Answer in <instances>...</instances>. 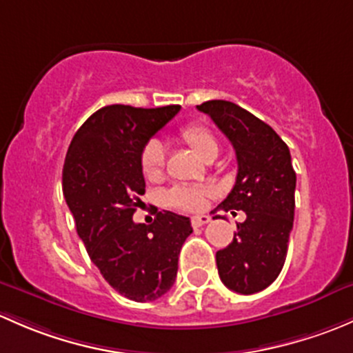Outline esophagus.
<instances>
[{"label": "esophagus", "mask_w": 353, "mask_h": 353, "mask_svg": "<svg viewBox=\"0 0 353 353\" xmlns=\"http://www.w3.org/2000/svg\"><path fill=\"white\" fill-rule=\"evenodd\" d=\"M210 221L209 216H197L192 219V228H201L203 224H207Z\"/></svg>", "instance_id": "esophagus-1"}]
</instances>
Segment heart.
I'll list each match as a JSON object with an SVG mask.
<instances>
[{
	"mask_svg": "<svg viewBox=\"0 0 353 353\" xmlns=\"http://www.w3.org/2000/svg\"><path fill=\"white\" fill-rule=\"evenodd\" d=\"M180 137L201 156L203 161L210 156H217V151H219V143H217L216 136L201 123H188V125L181 127ZM165 161L166 152L163 144L159 141H150L141 154L143 172L151 178L159 176L165 168ZM210 195H212V190L209 187H175L166 194L165 199L166 203L173 209L183 210V212H199L205 207L207 199Z\"/></svg>",
	"mask_w": 353,
	"mask_h": 353,
	"instance_id": "heart-1",
	"label": "heart"
}]
</instances>
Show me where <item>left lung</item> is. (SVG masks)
<instances>
[{
  "instance_id": "left-lung-1",
  "label": "left lung",
  "mask_w": 353,
  "mask_h": 353,
  "mask_svg": "<svg viewBox=\"0 0 353 353\" xmlns=\"http://www.w3.org/2000/svg\"><path fill=\"white\" fill-rule=\"evenodd\" d=\"M197 108L236 151V183L219 207L246 212L232 241L216 253L217 272L234 292H260L281 274L292 231L296 172L289 148L268 123L232 101L209 100Z\"/></svg>"
}]
</instances>
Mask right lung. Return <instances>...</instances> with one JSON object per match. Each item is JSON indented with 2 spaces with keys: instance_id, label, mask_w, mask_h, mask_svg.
<instances>
[{
  "instance_id": "add662e5",
  "label": "right lung",
  "mask_w": 353,
  "mask_h": 353,
  "mask_svg": "<svg viewBox=\"0 0 353 353\" xmlns=\"http://www.w3.org/2000/svg\"><path fill=\"white\" fill-rule=\"evenodd\" d=\"M180 105L136 108L108 105L72 137L63 168V194L93 263L119 294L136 303L165 296L175 284L178 255L192 234L190 219L158 212L132 221L146 190L141 154Z\"/></svg>"
}]
</instances>
